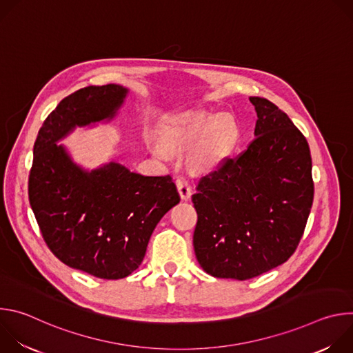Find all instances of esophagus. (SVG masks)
I'll return each instance as SVG.
<instances>
[{"instance_id": "esophagus-1", "label": "esophagus", "mask_w": 353, "mask_h": 353, "mask_svg": "<svg viewBox=\"0 0 353 353\" xmlns=\"http://www.w3.org/2000/svg\"><path fill=\"white\" fill-rule=\"evenodd\" d=\"M176 185H177V190H179V194H180L181 199L187 201L191 196V185H190L188 180L184 179V177H179L176 180Z\"/></svg>"}]
</instances>
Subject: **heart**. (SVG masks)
Returning <instances> with one entry per match:
<instances>
[{"instance_id":"b5f03b06","label":"heart","mask_w":353,"mask_h":353,"mask_svg":"<svg viewBox=\"0 0 353 353\" xmlns=\"http://www.w3.org/2000/svg\"><path fill=\"white\" fill-rule=\"evenodd\" d=\"M239 125L229 114H212L204 110L183 112L163 128V138L173 149H187L194 145L192 162L210 168L228 155L239 141ZM154 152L166 158V149L155 143Z\"/></svg>"}]
</instances>
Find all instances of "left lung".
Returning <instances> with one entry per match:
<instances>
[{
  "label": "left lung",
  "instance_id": "8db88e82",
  "mask_svg": "<svg viewBox=\"0 0 353 353\" xmlns=\"http://www.w3.org/2000/svg\"><path fill=\"white\" fill-rule=\"evenodd\" d=\"M250 102L256 138L201 179L192 195L195 257L215 278L245 281L288 261L313 204L306 138L270 100L254 96Z\"/></svg>",
  "mask_w": 353,
  "mask_h": 353
}]
</instances>
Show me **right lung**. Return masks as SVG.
I'll use <instances>...</instances> for the list:
<instances>
[{
	"label": "right lung",
	"instance_id": "right-lung-1",
	"mask_svg": "<svg viewBox=\"0 0 353 353\" xmlns=\"http://www.w3.org/2000/svg\"><path fill=\"white\" fill-rule=\"evenodd\" d=\"M127 94L109 83L64 97L39 130L29 174V203L48 248L103 279L134 272L158 222L180 203L170 176H142L116 161L86 170L57 143L77 127L113 120Z\"/></svg>",
	"mask_w": 353,
	"mask_h": 353
}]
</instances>
